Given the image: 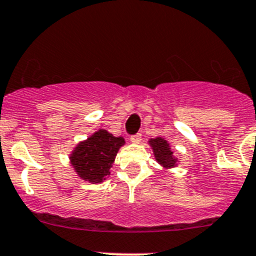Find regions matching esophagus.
I'll list each match as a JSON object with an SVG mask.
<instances>
[{
    "label": "esophagus",
    "mask_w": 256,
    "mask_h": 256,
    "mask_svg": "<svg viewBox=\"0 0 256 256\" xmlns=\"http://www.w3.org/2000/svg\"><path fill=\"white\" fill-rule=\"evenodd\" d=\"M130 140L132 142H142V134H135V135L131 136Z\"/></svg>",
    "instance_id": "esophagus-1"
}]
</instances>
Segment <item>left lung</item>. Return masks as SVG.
Returning a JSON list of instances; mask_svg holds the SVG:
<instances>
[{
  "mask_svg": "<svg viewBox=\"0 0 256 256\" xmlns=\"http://www.w3.org/2000/svg\"><path fill=\"white\" fill-rule=\"evenodd\" d=\"M150 145H152V150H154L155 159L166 168H172L176 166V159L173 156V152L170 150V146L164 140L163 138H156V139L150 140Z\"/></svg>",
  "mask_w": 256,
  "mask_h": 256,
  "instance_id": "8db88e82",
  "label": "left lung"
}]
</instances>
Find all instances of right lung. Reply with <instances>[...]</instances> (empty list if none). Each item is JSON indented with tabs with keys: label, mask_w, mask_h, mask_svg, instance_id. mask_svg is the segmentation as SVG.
Instances as JSON below:
<instances>
[{
	"label": "right lung",
	"mask_w": 256,
	"mask_h": 256,
	"mask_svg": "<svg viewBox=\"0 0 256 256\" xmlns=\"http://www.w3.org/2000/svg\"><path fill=\"white\" fill-rule=\"evenodd\" d=\"M124 144V138H116L106 130H98L77 145L70 155L72 166L84 180L104 182L110 174L117 152Z\"/></svg>",
	"instance_id": "add662e5"
}]
</instances>
